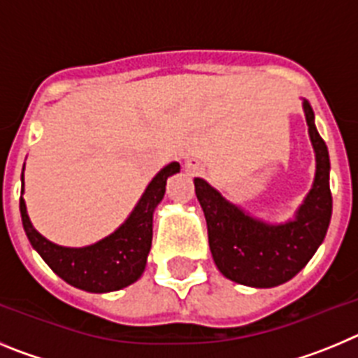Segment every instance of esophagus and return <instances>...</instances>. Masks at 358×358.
I'll return each mask as SVG.
<instances>
[{
	"label": "esophagus",
	"mask_w": 358,
	"mask_h": 358,
	"mask_svg": "<svg viewBox=\"0 0 358 358\" xmlns=\"http://www.w3.org/2000/svg\"><path fill=\"white\" fill-rule=\"evenodd\" d=\"M186 170H188V172H192V173L201 172V163H199V161H195V159H188V161H186Z\"/></svg>",
	"instance_id": "1"
}]
</instances>
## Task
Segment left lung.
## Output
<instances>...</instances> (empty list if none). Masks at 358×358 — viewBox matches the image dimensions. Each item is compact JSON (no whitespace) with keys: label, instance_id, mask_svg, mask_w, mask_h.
Segmentation results:
<instances>
[{"label":"left lung","instance_id":"8db88e82","mask_svg":"<svg viewBox=\"0 0 358 358\" xmlns=\"http://www.w3.org/2000/svg\"><path fill=\"white\" fill-rule=\"evenodd\" d=\"M303 107L317 170L314 188L294 222L268 226L255 220L229 204L206 181L195 179V194L206 217L211 255L227 280L258 289L281 285L308 264L324 240L331 218L330 157L327 143L315 129L314 110L308 102Z\"/></svg>","mask_w":358,"mask_h":358}]
</instances>
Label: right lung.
Wrapping results in <instances>:
<instances>
[{
    "label": "right lung",
    "instance_id": "add662e5",
    "mask_svg": "<svg viewBox=\"0 0 358 358\" xmlns=\"http://www.w3.org/2000/svg\"><path fill=\"white\" fill-rule=\"evenodd\" d=\"M177 172L179 163L164 166L145 189L143 197L127 218V222L113 235L90 248H61L41 236L31 226L21 195L19 210L24 233L41 258L66 283L87 292L120 290L134 283L145 271L152 243V213L163 199L166 179Z\"/></svg>",
    "mask_w": 358,
    "mask_h": 358
}]
</instances>
